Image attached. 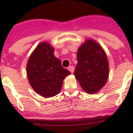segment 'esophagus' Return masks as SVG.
<instances>
[{"label":"esophagus","mask_w":133,"mask_h":133,"mask_svg":"<svg viewBox=\"0 0 133 133\" xmlns=\"http://www.w3.org/2000/svg\"><path fill=\"white\" fill-rule=\"evenodd\" d=\"M68 70L71 73L74 72V70H75V68L73 66H70L68 67Z\"/></svg>","instance_id":"obj_1"}]
</instances>
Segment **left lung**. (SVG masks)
I'll use <instances>...</instances> for the list:
<instances>
[{"mask_svg":"<svg viewBox=\"0 0 133 133\" xmlns=\"http://www.w3.org/2000/svg\"><path fill=\"white\" fill-rule=\"evenodd\" d=\"M77 56L75 76L81 87L90 95L99 92L109 77V63L104 50L96 41L88 38L79 47Z\"/></svg>","mask_w":133,"mask_h":133,"instance_id":"1","label":"left lung"}]
</instances>
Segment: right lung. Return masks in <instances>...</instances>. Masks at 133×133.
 I'll use <instances>...</instances> for the list:
<instances>
[{
    "label": "right lung",
    "mask_w": 133,
    "mask_h": 133,
    "mask_svg": "<svg viewBox=\"0 0 133 133\" xmlns=\"http://www.w3.org/2000/svg\"><path fill=\"white\" fill-rule=\"evenodd\" d=\"M54 48L48 42L40 43L29 57L26 72L28 81L35 92L45 98L60 92L63 80L70 75L54 56Z\"/></svg>",
    "instance_id": "obj_1"
}]
</instances>
